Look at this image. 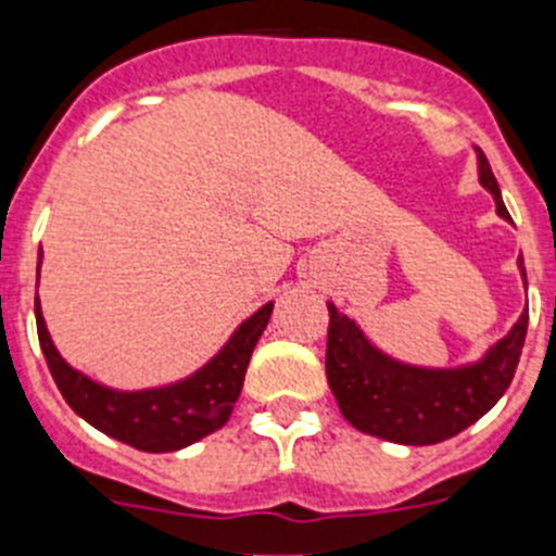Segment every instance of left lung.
Wrapping results in <instances>:
<instances>
[{"label": "left lung", "mask_w": 556, "mask_h": 556, "mask_svg": "<svg viewBox=\"0 0 556 556\" xmlns=\"http://www.w3.org/2000/svg\"><path fill=\"white\" fill-rule=\"evenodd\" d=\"M479 184L493 194L498 217L509 219L501 200L498 180L479 147ZM520 278L527 283L523 258L518 255ZM328 351L326 376L339 412L353 429L381 437L397 445H434L473 426L488 415L498 397L513 384L523 339H527L529 312L518 317L509 333L498 339L479 362L459 367H417L397 362L378 351L365 331L328 303Z\"/></svg>", "instance_id": "1"}]
</instances>
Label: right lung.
Listing matches in <instances>:
<instances>
[{
	"instance_id": "obj_1",
	"label": "right lung",
	"mask_w": 556,
	"mask_h": 556,
	"mask_svg": "<svg viewBox=\"0 0 556 556\" xmlns=\"http://www.w3.org/2000/svg\"><path fill=\"white\" fill-rule=\"evenodd\" d=\"M38 269H41V255H38ZM269 314H273V301L250 314L230 333L228 342L191 376L180 378L175 384L127 392L100 384L68 365L49 337L41 301L36 298L38 342L63 401L102 434L147 454L180 451L228 424L236 397L242 392L253 348L267 328Z\"/></svg>"
}]
</instances>
